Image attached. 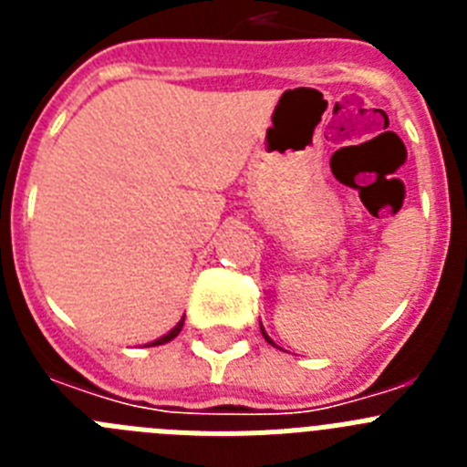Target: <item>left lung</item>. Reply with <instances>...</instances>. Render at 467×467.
Masks as SVG:
<instances>
[{
    "instance_id": "obj_1",
    "label": "left lung",
    "mask_w": 467,
    "mask_h": 467,
    "mask_svg": "<svg viewBox=\"0 0 467 467\" xmlns=\"http://www.w3.org/2000/svg\"><path fill=\"white\" fill-rule=\"evenodd\" d=\"M262 334H264V339H266V341H269V344H274V341H271L269 339V334H266V332H264V327H262ZM275 346V344H274Z\"/></svg>"
}]
</instances>
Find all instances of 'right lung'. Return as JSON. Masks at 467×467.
<instances>
[{
	"instance_id": "add662e5",
	"label": "right lung",
	"mask_w": 467,
	"mask_h": 467,
	"mask_svg": "<svg viewBox=\"0 0 467 467\" xmlns=\"http://www.w3.org/2000/svg\"><path fill=\"white\" fill-rule=\"evenodd\" d=\"M182 325H184V317H182V320H180V323L175 325V327L171 329V332L163 334V337H159V339H154V341H151V344H147V346H161V344H168V341H172V339H175V337H177V334L182 332Z\"/></svg>"
}]
</instances>
